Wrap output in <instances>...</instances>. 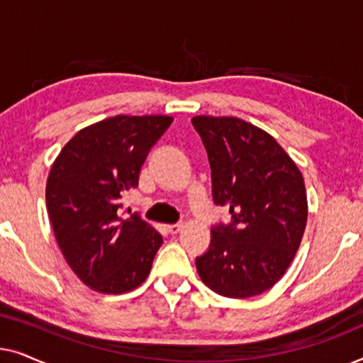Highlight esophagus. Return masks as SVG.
Here are the masks:
<instances>
[{
    "instance_id": "1",
    "label": "esophagus",
    "mask_w": 363,
    "mask_h": 363,
    "mask_svg": "<svg viewBox=\"0 0 363 363\" xmlns=\"http://www.w3.org/2000/svg\"><path fill=\"white\" fill-rule=\"evenodd\" d=\"M182 223H177V225H170L168 226V231H170V235H177V233L182 231Z\"/></svg>"
}]
</instances>
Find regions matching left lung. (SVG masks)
<instances>
[{"label": "left lung", "mask_w": 363, "mask_h": 363, "mask_svg": "<svg viewBox=\"0 0 363 363\" xmlns=\"http://www.w3.org/2000/svg\"><path fill=\"white\" fill-rule=\"evenodd\" d=\"M211 167V193L231 221L211 228L196 257L216 294L246 299L271 289L299 250L307 221L304 178L269 133L238 117L191 118Z\"/></svg>", "instance_id": "obj_1"}]
</instances>
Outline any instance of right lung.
Segmentation results:
<instances>
[{"label":"right lung","mask_w":363,"mask_h":363,"mask_svg":"<svg viewBox=\"0 0 363 363\" xmlns=\"http://www.w3.org/2000/svg\"><path fill=\"white\" fill-rule=\"evenodd\" d=\"M173 118L116 116L79 130L52 163L46 205L54 236L84 284L122 294L147 279L163 238L121 200Z\"/></svg>","instance_id":"right-lung-1"}]
</instances>
